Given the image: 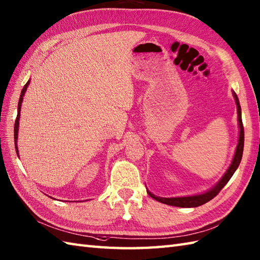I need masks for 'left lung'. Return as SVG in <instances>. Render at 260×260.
<instances>
[{
  "label": "left lung",
  "mask_w": 260,
  "mask_h": 260,
  "mask_svg": "<svg viewBox=\"0 0 260 260\" xmlns=\"http://www.w3.org/2000/svg\"><path fill=\"white\" fill-rule=\"evenodd\" d=\"M235 102H236L237 105V114H238V125H239V140H238V144L236 147V152H235L234 158L231 166L227 170V172L225 173L224 176L221 177V179L217 183L212 189L207 190L206 192H203V194L199 195H194V196H186V197H172V198H165V197H158L155 196L154 194H152L148 189H147V194L156 199V201L166 204V205H171V206H176V207H198L201 205L206 204L207 202L212 201V199L218 194V192L224 188V186L229 182V179L232 178V176L234 175V173L236 172V170L238 168L241 157H243V152H244V126H243V120H241V108H240V104H239V100L237 98V95L235 92H233Z\"/></svg>",
  "instance_id": "8db88e82"
}]
</instances>
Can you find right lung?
I'll use <instances>...</instances> for the list:
<instances>
[{
	"label": "right lung",
	"mask_w": 260,
	"mask_h": 260,
	"mask_svg": "<svg viewBox=\"0 0 260 260\" xmlns=\"http://www.w3.org/2000/svg\"><path fill=\"white\" fill-rule=\"evenodd\" d=\"M29 84V80L27 81V83L24 85L22 92H21V96L19 100V104H17V116L15 119V124H14V143H15V149H16V154L19 155V149H17V133H19V124H20V113H21V106H22V102H23V96L26 92V88Z\"/></svg>",
	"instance_id": "right-lung-1"
}]
</instances>
